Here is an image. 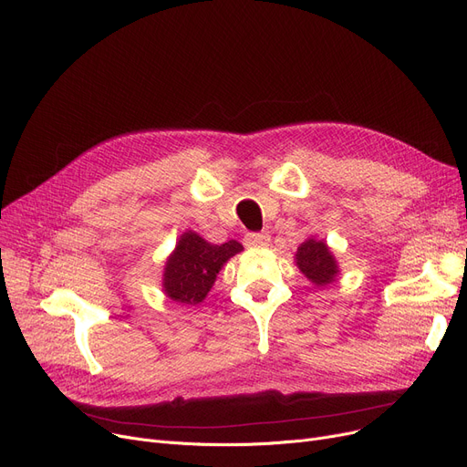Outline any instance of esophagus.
<instances>
[{
  "label": "esophagus",
  "mask_w": 467,
  "mask_h": 467,
  "mask_svg": "<svg viewBox=\"0 0 467 467\" xmlns=\"http://www.w3.org/2000/svg\"><path fill=\"white\" fill-rule=\"evenodd\" d=\"M244 242L248 248H265V246H269L271 236L267 233H250V234H246Z\"/></svg>",
  "instance_id": "34e87169"
}]
</instances>
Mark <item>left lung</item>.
Masks as SVG:
<instances>
[{
    "label": "left lung",
    "mask_w": 467,
    "mask_h": 467,
    "mask_svg": "<svg viewBox=\"0 0 467 467\" xmlns=\"http://www.w3.org/2000/svg\"><path fill=\"white\" fill-rule=\"evenodd\" d=\"M296 263L299 271L306 275L315 286H327L334 282L339 269L336 257L332 255L330 248L324 240H315L313 236L307 238L296 252Z\"/></svg>",
    "instance_id": "left-lung-1"
}]
</instances>
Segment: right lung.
<instances>
[{
  "label": "right lung",
  "mask_w": 467,
  "mask_h": 467,
  "mask_svg": "<svg viewBox=\"0 0 467 467\" xmlns=\"http://www.w3.org/2000/svg\"><path fill=\"white\" fill-rule=\"evenodd\" d=\"M238 252H242V244L236 240H229L225 244H210L192 231L183 233L166 261L164 282H161L164 294L183 306H196L204 301L221 267Z\"/></svg>",
  "instance_id": "obj_1"
}]
</instances>
